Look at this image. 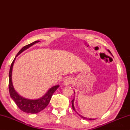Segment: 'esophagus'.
<instances>
[{"label": "esophagus", "mask_w": 130, "mask_h": 130, "mask_svg": "<svg viewBox=\"0 0 130 130\" xmlns=\"http://www.w3.org/2000/svg\"><path fill=\"white\" fill-rule=\"evenodd\" d=\"M72 82V78H67L66 79H65L64 82H63V84H64L65 85H69Z\"/></svg>", "instance_id": "34e87169"}]
</instances>
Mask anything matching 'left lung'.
<instances>
[{
    "label": "left lung",
    "mask_w": 130,
    "mask_h": 130,
    "mask_svg": "<svg viewBox=\"0 0 130 130\" xmlns=\"http://www.w3.org/2000/svg\"><path fill=\"white\" fill-rule=\"evenodd\" d=\"M107 51L109 53V54H110L112 56V54H111V52L108 50V49H107ZM74 93H75V91H74ZM74 100H75V98H74V99H73V100H72V109H74V111H75V112H76V113H77L78 115H79V116L80 117H81V118H84V119H85V120H95V119H94V118H87V117H83V116H81V115H79V114H78V113L76 111V110H75V107H74Z\"/></svg>",
    "instance_id": "left-lung-1"
}]
</instances>
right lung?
<instances>
[{
	"mask_svg": "<svg viewBox=\"0 0 130 130\" xmlns=\"http://www.w3.org/2000/svg\"><path fill=\"white\" fill-rule=\"evenodd\" d=\"M39 41H35L34 42L30 43V44L27 45L24 47L22 48L18 54L16 55V57L14 58L12 64H11L10 71H9V93L10 97L13 100L15 104L19 107L20 109L23 112L27 113H30V114H36V113L39 112L40 111L43 110L46 108L47 105H48L49 102L51 101V97L52 95L55 92V91L59 88V85H57L54 86L50 89L47 90L44 95H43L42 97L38 98L36 100H30L28 98H26L23 97L21 95L18 94L14 89L13 85L12 83V69L13 67L14 61L17 56L23 52V51L26 50L29 47L32 46L35 43L39 42Z\"/></svg>",
	"mask_w": 130,
	"mask_h": 130,
	"instance_id": "obj_1",
	"label": "right lung"
}]
</instances>
